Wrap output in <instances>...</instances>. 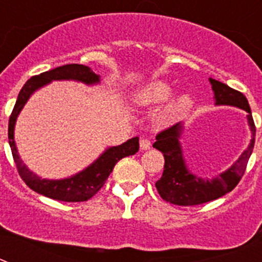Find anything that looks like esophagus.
Masks as SVG:
<instances>
[{
  "instance_id": "1",
  "label": "esophagus",
  "mask_w": 262,
  "mask_h": 262,
  "mask_svg": "<svg viewBox=\"0 0 262 262\" xmlns=\"http://www.w3.org/2000/svg\"><path fill=\"white\" fill-rule=\"evenodd\" d=\"M151 145V140H148V139H142V140H140V148H142V149H149Z\"/></svg>"
}]
</instances>
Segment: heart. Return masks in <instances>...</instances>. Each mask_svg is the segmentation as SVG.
I'll list each match as a JSON object with an SVG mask.
<instances>
[{"label":"heart","mask_w":262,"mask_h":262,"mask_svg":"<svg viewBox=\"0 0 262 262\" xmlns=\"http://www.w3.org/2000/svg\"><path fill=\"white\" fill-rule=\"evenodd\" d=\"M172 93L173 86L169 82L164 80H155L144 85L142 89H139L134 98H135V102L140 106H154L165 102L166 99L172 96ZM191 103H193V99L189 94H181L176 97L166 106V118L174 120L184 117L191 107Z\"/></svg>","instance_id":"obj_1"}]
</instances>
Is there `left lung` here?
<instances>
[{"label":"left lung","instance_id":"1","mask_svg":"<svg viewBox=\"0 0 262 262\" xmlns=\"http://www.w3.org/2000/svg\"><path fill=\"white\" fill-rule=\"evenodd\" d=\"M209 80L214 90L215 105L235 106L248 113L247 119H248L252 133L251 143L248 148L243 152L242 156L236 160V163L231 165V168L221 173L217 177L209 180V178L198 177L187 169L184 154H182L181 143H180L182 129H184L182 123L174 124L157 134L154 147L160 152H163L165 164H164L163 176L156 182V189L164 201L173 205H202V203L217 200L224 194L232 191L242 180L249 157L253 151L256 127H254L248 99L245 98L244 94L223 84L221 81H216L211 77Z\"/></svg>","mask_w":262,"mask_h":262}]
</instances>
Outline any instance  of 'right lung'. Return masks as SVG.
Wrapping results in <instances>:
<instances>
[{
    "mask_svg": "<svg viewBox=\"0 0 262 262\" xmlns=\"http://www.w3.org/2000/svg\"><path fill=\"white\" fill-rule=\"evenodd\" d=\"M59 80H75L86 85H94L99 82V76H97L86 66L67 64V66L57 67V68L43 72L39 76H34L30 78L20 89L17 102L11 111L10 119H9V144H10L11 154H13L14 163L17 165L18 173L30 189L41 195L56 201H62V202H84V201L90 200L105 185L115 164L120 159L135 155L139 151V138L136 136V138L127 140L123 144L107 148L93 164H90L88 168L72 177L62 178V180H46V178H40L34 174L22 163V160L18 155L17 145L14 140V127H15V122H17L20 110L26 105L31 94L39 88L50 84L51 81Z\"/></svg>",
    "mask_w": 262,
    "mask_h": 262,
    "instance_id": "1",
    "label": "right lung"
}]
</instances>
